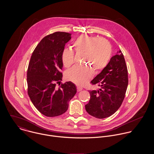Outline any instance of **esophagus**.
<instances>
[{"label": "esophagus", "instance_id": "34e87169", "mask_svg": "<svg viewBox=\"0 0 154 154\" xmlns=\"http://www.w3.org/2000/svg\"><path fill=\"white\" fill-rule=\"evenodd\" d=\"M82 89H83V88H82V87H77V91H78V92H79V91H82Z\"/></svg>", "mask_w": 154, "mask_h": 154}]
</instances>
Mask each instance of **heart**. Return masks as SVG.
<instances>
[{
    "label": "heart",
    "instance_id": "1",
    "mask_svg": "<svg viewBox=\"0 0 154 154\" xmlns=\"http://www.w3.org/2000/svg\"><path fill=\"white\" fill-rule=\"evenodd\" d=\"M74 51L82 54V63L67 71L66 78L78 85H84L92 78L94 71L98 73L107 65L111 56V47L104 38L82 34L73 43ZM63 66L69 68L74 63V52L69 48L63 50L61 55Z\"/></svg>",
    "mask_w": 154,
    "mask_h": 154
}]
</instances>
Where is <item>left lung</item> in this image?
<instances>
[{
    "mask_svg": "<svg viewBox=\"0 0 154 154\" xmlns=\"http://www.w3.org/2000/svg\"><path fill=\"white\" fill-rule=\"evenodd\" d=\"M91 83L100 89L89 91L91 98L85 105L86 111L98 119L110 117L121 106L128 85V69L121 50Z\"/></svg>",
    "mask_w": 154,
    "mask_h": 154,
    "instance_id": "obj_1",
    "label": "left lung"
}]
</instances>
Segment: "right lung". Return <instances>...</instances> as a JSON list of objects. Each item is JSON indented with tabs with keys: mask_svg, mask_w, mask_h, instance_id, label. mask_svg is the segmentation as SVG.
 Segmentation results:
<instances>
[{
	"mask_svg": "<svg viewBox=\"0 0 154 154\" xmlns=\"http://www.w3.org/2000/svg\"><path fill=\"white\" fill-rule=\"evenodd\" d=\"M71 34L56 32L43 38L34 50L27 70L28 94L35 108L47 117L65 112L69 102L76 93L72 82L61 84L63 67L61 55Z\"/></svg>",
	"mask_w": 154,
	"mask_h": 154,
	"instance_id": "right-lung-1",
	"label": "right lung"
}]
</instances>
